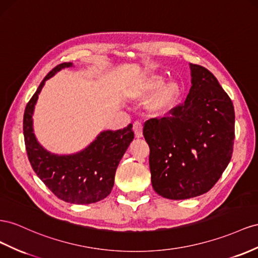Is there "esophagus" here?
Segmentation results:
<instances>
[{"label":"esophagus","mask_w":258,"mask_h":258,"mask_svg":"<svg viewBox=\"0 0 258 258\" xmlns=\"http://www.w3.org/2000/svg\"><path fill=\"white\" fill-rule=\"evenodd\" d=\"M143 126H142V122L141 121H135L134 122V131H135V135L137 138H141L143 136Z\"/></svg>","instance_id":"34e87169"}]
</instances>
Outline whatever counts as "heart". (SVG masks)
Instances as JSON below:
<instances>
[{
	"mask_svg": "<svg viewBox=\"0 0 258 258\" xmlns=\"http://www.w3.org/2000/svg\"><path fill=\"white\" fill-rule=\"evenodd\" d=\"M164 76L162 75H151L140 82L135 91L137 97H146L154 93L159 87L161 89L157 91L155 96L150 104V107L154 112H163L166 108L170 107L175 103L180 94V87L178 82L169 81L164 83Z\"/></svg>",
	"mask_w": 258,
	"mask_h": 258,
	"instance_id": "b5f03b06",
	"label": "heart"
}]
</instances>
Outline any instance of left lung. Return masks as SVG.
I'll return each mask as SVG.
<instances>
[{
    "mask_svg": "<svg viewBox=\"0 0 258 258\" xmlns=\"http://www.w3.org/2000/svg\"><path fill=\"white\" fill-rule=\"evenodd\" d=\"M192 87L183 103L144 122L154 191L169 200L210 191L230 162L234 108L215 76L191 64Z\"/></svg>",
    "mask_w": 258,
    "mask_h": 258,
    "instance_id": "1",
    "label": "left lung"
}]
</instances>
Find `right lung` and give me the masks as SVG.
Returning <instances> with one entry per match:
<instances>
[{
  "instance_id": "1",
  "label": "right lung",
  "mask_w": 258,
  "mask_h": 258,
  "mask_svg": "<svg viewBox=\"0 0 258 258\" xmlns=\"http://www.w3.org/2000/svg\"><path fill=\"white\" fill-rule=\"evenodd\" d=\"M72 62L54 67L28 102L24 114V138L28 159L37 176L59 200L73 204H91L105 199L114 186L115 173L124 152L134 140L132 124L116 131H103L78 154L58 156L46 152L34 138L33 107L45 80Z\"/></svg>"
}]
</instances>
